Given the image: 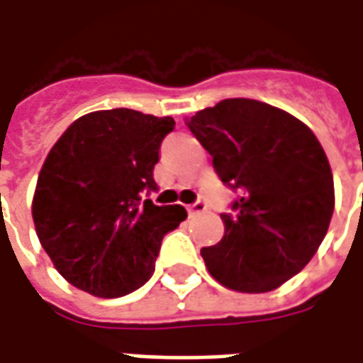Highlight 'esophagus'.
<instances>
[{"instance_id": "1", "label": "esophagus", "mask_w": 363, "mask_h": 363, "mask_svg": "<svg viewBox=\"0 0 363 363\" xmlns=\"http://www.w3.org/2000/svg\"><path fill=\"white\" fill-rule=\"evenodd\" d=\"M206 208H208V204H206L204 200H196L194 204L189 206V213L192 216V213H202L206 212Z\"/></svg>"}]
</instances>
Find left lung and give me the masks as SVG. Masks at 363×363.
I'll return each instance as SVG.
<instances>
[{"label": "left lung", "instance_id": "left-lung-1", "mask_svg": "<svg viewBox=\"0 0 363 363\" xmlns=\"http://www.w3.org/2000/svg\"><path fill=\"white\" fill-rule=\"evenodd\" d=\"M223 184L239 190L225 233L200 255L221 286L264 294L301 272L327 235L335 182L301 120L252 99H225L186 122Z\"/></svg>", "mask_w": 363, "mask_h": 363}]
</instances>
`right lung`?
I'll list each match as a JSON object with an SVG mask.
<instances>
[{
	"mask_svg": "<svg viewBox=\"0 0 363 363\" xmlns=\"http://www.w3.org/2000/svg\"><path fill=\"white\" fill-rule=\"evenodd\" d=\"M171 116L96 111L67 128L44 161L33 220L40 245L72 286L96 297L142 288L163 237L186 220L182 206H155L153 167L173 132Z\"/></svg>",
	"mask_w": 363,
	"mask_h": 363,
	"instance_id": "right-lung-1",
	"label": "right lung"
}]
</instances>
